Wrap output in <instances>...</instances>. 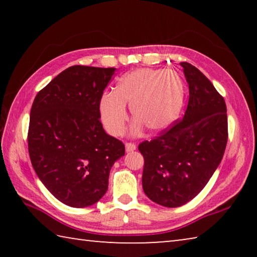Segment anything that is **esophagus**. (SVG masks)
<instances>
[{
  "label": "esophagus",
  "mask_w": 257,
  "mask_h": 257,
  "mask_svg": "<svg viewBox=\"0 0 257 257\" xmlns=\"http://www.w3.org/2000/svg\"><path fill=\"white\" fill-rule=\"evenodd\" d=\"M136 150V145L134 143H125V152H133Z\"/></svg>",
  "instance_id": "esophagus-1"
}]
</instances>
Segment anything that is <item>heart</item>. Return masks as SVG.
Listing matches in <instances>:
<instances>
[{"mask_svg":"<svg viewBox=\"0 0 257 257\" xmlns=\"http://www.w3.org/2000/svg\"><path fill=\"white\" fill-rule=\"evenodd\" d=\"M184 97V82L175 71L136 69L120 78L114 92L102 94L99 115L106 132L120 136L128 120V105L135 119L130 128L133 135L141 134L144 128L159 134L178 119Z\"/></svg>","mask_w":257,"mask_h":257,"instance_id":"1","label":"heart"}]
</instances>
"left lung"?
Masks as SVG:
<instances>
[{
  "instance_id": "obj_1",
  "label": "left lung",
  "mask_w": 257,
  "mask_h": 257,
  "mask_svg": "<svg viewBox=\"0 0 257 257\" xmlns=\"http://www.w3.org/2000/svg\"><path fill=\"white\" fill-rule=\"evenodd\" d=\"M180 66L189 87L184 118L138 146L145 161L144 193L165 207L184 205L201 193L219 167L228 141L223 97L196 67Z\"/></svg>"
}]
</instances>
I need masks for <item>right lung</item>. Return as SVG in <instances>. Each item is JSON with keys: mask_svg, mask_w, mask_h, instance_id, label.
<instances>
[{"mask_svg": "<svg viewBox=\"0 0 257 257\" xmlns=\"http://www.w3.org/2000/svg\"><path fill=\"white\" fill-rule=\"evenodd\" d=\"M115 68L73 66L38 92L30 110L28 151L50 193L71 207H87L106 193L112 165L124 145L99 121L98 102Z\"/></svg>", "mask_w": 257, "mask_h": 257, "instance_id": "1", "label": "right lung"}]
</instances>
